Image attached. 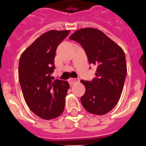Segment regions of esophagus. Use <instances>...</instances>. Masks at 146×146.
Masks as SVG:
<instances>
[{
	"instance_id": "1",
	"label": "esophagus",
	"mask_w": 146,
	"mask_h": 146,
	"mask_svg": "<svg viewBox=\"0 0 146 146\" xmlns=\"http://www.w3.org/2000/svg\"><path fill=\"white\" fill-rule=\"evenodd\" d=\"M79 80V79H76V78H72V79H69V83L70 85H73L74 83H76V82H78Z\"/></svg>"
}]
</instances>
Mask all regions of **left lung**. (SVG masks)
I'll use <instances>...</instances> for the list:
<instances>
[{"mask_svg": "<svg viewBox=\"0 0 146 146\" xmlns=\"http://www.w3.org/2000/svg\"><path fill=\"white\" fill-rule=\"evenodd\" d=\"M69 39L81 45L90 64L97 67L95 78L92 81L81 80L85 87L80 98L82 105L90 113L106 114L115 106L122 92L127 74L124 51L94 28L78 30Z\"/></svg>", "mask_w": 146, "mask_h": 146, "instance_id": "8db88e82", "label": "left lung"}]
</instances>
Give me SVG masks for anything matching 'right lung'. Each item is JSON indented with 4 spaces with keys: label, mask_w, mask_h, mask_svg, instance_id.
<instances>
[{
    "label": "right lung",
    "mask_w": 146,
    "mask_h": 146,
    "mask_svg": "<svg viewBox=\"0 0 146 146\" xmlns=\"http://www.w3.org/2000/svg\"><path fill=\"white\" fill-rule=\"evenodd\" d=\"M70 31H50L42 34L22 54L19 78L26 104L34 114L48 120L57 118L64 110L69 83L52 80L54 59L59 44Z\"/></svg>",
    "instance_id": "add662e5"
}]
</instances>
